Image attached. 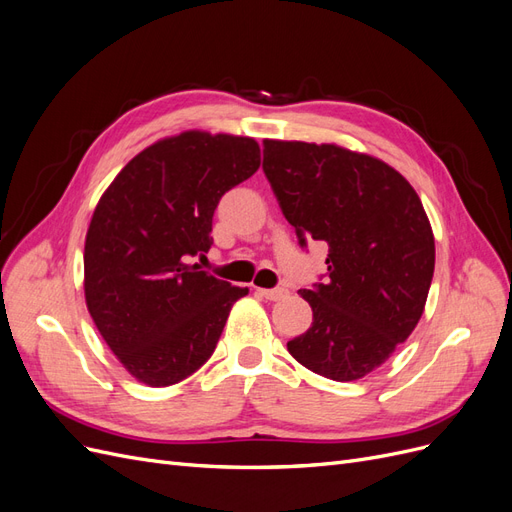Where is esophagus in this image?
Wrapping results in <instances>:
<instances>
[{
	"label": "esophagus",
	"instance_id": "1",
	"mask_svg": "<svg viewBox=\"0 0 512 512\" xmlns=\"http://www.w3.org/2000/svg\"><path fill=\"white\" fill-rule=\"evenodd\" d=\"M258 294L269 301H277V299H284L288 290L286 288H258Z\"/></svg>",
	"mask_w": 512,
	"mask_h": 512
}]
</instances>
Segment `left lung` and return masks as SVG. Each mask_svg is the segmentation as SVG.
I'll return each mask as SVG.
<instances>
[{"label": "left lung", "instance_id": "8db88e82", "mask_svg": "<svg viewBox=\"0 0 512 512\" xmlns=\"http://www.w3.org/2000/svg\"><path fill=\"white\" fill-rule=\"evenodd\" d=\"M262 170L299 245H329L327 280L299 290L312 327L288 352L324 378L359 380L425 309L436 245L421 198L389 164L337 145L265 141Z\"/></svg>", "mask_w": 512, "mask_h": 512}]
</instances>
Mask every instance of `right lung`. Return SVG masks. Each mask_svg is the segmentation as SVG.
Listing matches in <instances>:
<instances>
[{"label": "right lung", "instance_id": "add662e5", "mask_svg": "<svg viewBox=\"0 0 512 512\" xmlns=\"http://www.w3.org/2000/svg\"><path fill=\"white\" fill-rule=\"evenodd\" d=\"M258 166L254 138L183 132L138 153L100 198L85 239V299L136 380L177 384L218 346L247 288L190 258L209 252L220 198Z\"/></svg>", "mask_w": 512, "mask_h": 512}]
</instances>
